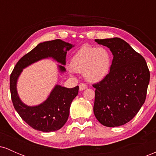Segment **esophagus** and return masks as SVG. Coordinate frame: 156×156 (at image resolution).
<instances>
[{"mask_svg": "<svg viewBox=\"0 0 156 156\" xmlns=\"http://www.w3.org/2000/svg\"><path fill=\"white\" fill-rule=\"evenodd\" d=\"M87 88V86L86 85L85 83H80L79 84V89H80V91H83V90H84V89H86Z\"/></svg>", "mask_w": 156, "mask_h": 156, "instance_id": "obj_1", "label": "esophagus"}]
</instances>
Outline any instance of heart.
I'll return each instance as SVG.
<instances>
[{
    "label": "heart",
    "mask_w": 156,
    "mask_h": 156,
    "mask_svg": "<svg viewBox=\"0 0 156 156\" xmlns=\"http://www.w3.org/2000/svg\"><path fill=\"white\" fill-rule=\"evenodd\" d=\"M112 55L105 48L83 46L73 55L70 67L76 73H83L88 81L98 82L110 73Z\"/></svg>",
    "instance_id": "1"
}]
</instances>
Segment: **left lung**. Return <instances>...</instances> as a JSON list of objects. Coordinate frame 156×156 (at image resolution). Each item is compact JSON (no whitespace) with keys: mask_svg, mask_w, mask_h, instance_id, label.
Wrapping results in <instances>:
<instances>
[{"mask_svg":"<svg viewBox=\"0 0 156 156\" xmlns=\"http://www.w3.org/2000/svg\"><path fill=\"white\" fill-rule=\"evenodd\" d=\"M106 46L114 58L110 73L96 89L94 114L106 127L126 124L136 115L144 104L150 82V71L141 54L120 38L95 39Z\"/></svg>","mask_w":156,"mask_h":156,"instance_id":"8db88e82","label":"left lung"}]
</instances>
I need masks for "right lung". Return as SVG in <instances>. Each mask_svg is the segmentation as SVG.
I'll return each mask as SVG.
<instances>
[{"label":"right lung","mask_w":156,"mask_h":156,"mask_svg":"<svg viewBox=\"0 0 156 156\" xmlns=\"http://www.w3.org/2000/svg\"><path fill=\"white\" fill-rule=\"evenodd\" d=\"M73 47V44L61 39L39 43L18 61L11 74L10 92L14 107L20 117L34 129L51 132L62 128L67 121L71 103L78 95L79 87L77 86L68 89L55 85L45 101L39 105L28 106L20 101L17 92V81L20 75L25 67L48 57L65 65L67 51ZM58 68L62 73L65 72L64 66L59 65Z\"/></svg>","instance_id":"add662e5"}]
</instances>
